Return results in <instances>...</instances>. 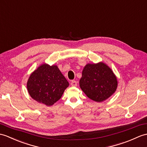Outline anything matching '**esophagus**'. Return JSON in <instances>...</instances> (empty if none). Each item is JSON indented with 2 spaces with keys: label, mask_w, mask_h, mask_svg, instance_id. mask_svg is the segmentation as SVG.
<instances>
[{
  "label": "esophagus",
  "mask_w": 147,
  "mask_h": 147,
  "mask_svg": "<svg viewBox=\"0 0 147 147\" xmlns=\"http://www.w3.org/2000/svg\"><path fill=\"white\" fill-rule=\"evenodd\" d=\"M71 85L72 86H77V82H76V81H74V80H73V81H71Z\"/></svg>",
  "instance_id": "34e87169"
}]
</instances>
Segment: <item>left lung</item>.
<instances>
[{"instance_id": "obj_1", "label": "left lung", "mask_w": 147, "mask_h": 147, "mask_svg": "<svg viewBox=\"0 0 147 147\" xmlns=\"http://www.w3.org/2000/svg\"><path fill=\"white\" fill-rule=\"evenodd\" d=\"M80 86L91 100L102 102L113 94L118 87L116 75L103 62L88 63L82 71Z\"/></svg>"}]
</instances>
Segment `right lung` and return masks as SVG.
<instances>
[{
  "label": "right lung",
  "mask_w": 147,
  "mask_h": 147,
  "mask_svg": "<svg viewBox=\"0 0 147 147\" xmlns=\"http://www.w3.org/2000/svg\"><path fill=\"white\" fill-rule=\"evenodd\" d=\"M69 83L56 65L43 63L30 74L27 88L29 95L38 103L53 105L62 96Z\"/></svg>",
  "instance_id": "1"
}]
</instances>
